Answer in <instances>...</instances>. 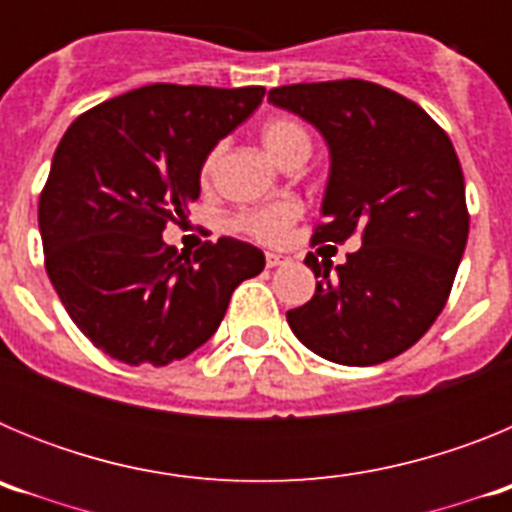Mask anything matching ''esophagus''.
<instances>
[{
  "label": "esophagus",
  "mask_w": 512,
  "mask_h": 512,
  "mask_svg": "<svg viewBox=\"0 0 512 512\" xmlns=\"http://www.w3.org/2000/svg\"><path fill=\"white\" fill-rule=\"evenodd\" d=\"M289 256H284V253H266V266H269V269H277V266H284V264H289Z\"/></svg>",
  "instance_id": "34e87169"
}]
</instances>
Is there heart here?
Instances as JSON below:
<instances>
[{"mask_svg": "<svg viewBox=\"0 0 512 512\" xmlns=\"http://www.w3.org/2000/svg\"><path fill=\"white\" fill-rule=\"evenodd\" d=\"M261 140H264L266 151L271 156L277 158L279 164L287 166L289 161H297L302 158L305 161L310 156L312 140L310 133L305 130V125L292 117H271V120L264 122V128H261ZM225 143H215V146L207 151V156L202 158L200 166V182L210 184L212 176H215L217 164H220V158H223ZM300 215V205L292 200H279V202H269V205L261 207H251V210H243L241 215L235 217L233 225L235 230H241V233L251 235L256 241L264 243H274L279 241L287 228L297 220Z\"/></svg>", "mask_w": 512, "mask_h": 512, "instance_id": "heart-1", "label": "heart"}]
</instances>
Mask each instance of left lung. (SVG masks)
<instances>
[{"mask_svg": "<svg viewBox=\"0 0 512 512\" xmlns=\"http://www.w3.org/2000/svg\"><path fill=\"white\" fill-rule=\"evenodd\" d=\"M269 102L320 130L330 151L315 243L361 235L336 266L307 253L315 295L287 312L310 351L372 366L408 351L441 315L467 248L464 174L449 135L423 107L372 81L289 84Z\"/></svg>", "mask_w": 512, "mask_h": 512, "instance_id": "obj_1", "label": "left lung"}]
</instances>
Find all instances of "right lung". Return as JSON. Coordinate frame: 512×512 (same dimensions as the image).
Here are the masks:
<instances>
[{"label": "right lung", "mask_w": 512, "mask_h": 512, "mask_svg": "<svg viewBox=\"0 0 512 512\" xmlns=\"http://www.w3.org/2000/svg\"><path fill=\"white\" fill-rule=\"evenodd\" d=\"M264 94L151 84L97 104L63 133L38 205L45 271L76 328L112 359H184L215 333L233 289L264 271L251 243L207 241L189 259L161 238L200 197L207 151Z\"/></svg>", "instance_id": "add662e5"}]
</instances>
